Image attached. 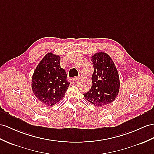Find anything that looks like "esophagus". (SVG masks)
<instances>
[{
	"instance_id": "1",
	"label": "esophagus",
	"mask_w": 154,
	"mask_h": 154,
	"mask_svg": "<svg viewBox=\"0 0 154 154\" xmlns=\"http://www.w3.org/2000/svg\"><path fill=\"white\" fill-rule=\"evenodd\" d=\"M79 78H80V75H78V76H76V77H74V78H73V80H74V81H76Z\"/></svg>"
}]
</instances>
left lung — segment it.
Wrapping results in <instances>:
<instances>
[{"label": "left lung", "mask_w": 154, "mask_h": 154, "mask_svg": "<svg viewBox=\"0 0 154 154\" xmlns=\"http://www.w3.org/2000/svg\"><path fill=\"white\" fill-rule=\"evenodd\" d=\"M91 60L94 69L91 88L84 96L94 105L104 107L113 102L118 95L119 74L114 61L106 53L97 52Z\"/></svg>", "instance_id": "8db88e82"}]
</instances>
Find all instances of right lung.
Here are the masks:
<instances>
[{
	"instance_id": "add662e5",
	"label": "right lung",
	"mask_w": 154,
	"mask_h": 154,
	"mask_svg": "<svg viewBox=\"0 0 154 154\" xmlns=\"http://www.w3.org/2000/svg\"><path fill=\"white\" fill-rule=\"evenodd\" d=\"M60 61V56L51 52L47 54L37 65L32 76V92L47 106L60 102L70 84Z\"/></svg>"
}]
</instances>
